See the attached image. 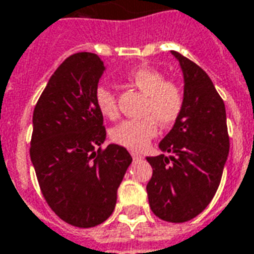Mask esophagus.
<instances>
[{
    "label": "esophagus",
    "mask_w": 254,
    "mask_h": 254,
    "mask_svg": "<svg viewBox=\"0 0 254 254\" xmlns=\"http://www.w3.org/2000/svg\"><path fill=\"white\" fill-rule=\"evenodd\" d=\"M131 156H132V159H134V160H138V159H142V156H141L139 153H135V152H132V153H131Z\"/></svg>",
    "instance_id": "1"
}]
</instances>
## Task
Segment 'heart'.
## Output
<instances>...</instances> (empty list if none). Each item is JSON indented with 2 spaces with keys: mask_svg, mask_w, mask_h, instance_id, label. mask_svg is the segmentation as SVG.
<instances>
[{
  "mask_svg": "<svg viewBox=\"0 0 254 254\" xmlns=\"http://www.w3.org/2000/svg\"><path fill=\"white\" fill-rule=\"evenodd\" d=\"M127 81L144 92L146 101L144 115L149 116L138 120H124L110 131V138L115 144L130 150L145 149L156 137L157 123L171 126L176 123L184 106V94L177 84L166 81L160 71L150 67H138L127 74ZM95 105L99 113L106 119L117 116V104L115 92L106 85L95 88Z\"/></svg>",
  "mask_w": 254,
  "mask_h": 254,
  "instance_id": "1",
  "label": "heart"
}]
</instances>
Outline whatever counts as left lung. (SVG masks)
<instances>
[{"instance_id":"8db88e82","label":"left lung","mask_w":254,"mask_h":254,"mask_svg":"<svg viewBox=\"0 0 254 254\" xmlns=\"http://www.w3.org/2000/svg\"><path fill=\"white\" fill-rule=\"evenodd\" d=\"M171 54L183 70L184 106L159 144L163 153L146 157L153 169L146 192L155 216L185 223L200 214L216 195L230 138L225 106L210 77L188 58Z\"/></svg>"}]
</instances>
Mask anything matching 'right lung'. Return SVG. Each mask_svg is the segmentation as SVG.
Listing matches in <instances>:
<instances>
[{"label": "right lung", "mask_w": 254, "mask_h": 254, "mask_svg": "<svg viewBox=\"0 0 254 254\" xmlns=\"http://www.w3.org/2000/svg\"><path fill=\"white\" fill-rule=\"evenodd\" d=\"M106 70L97 54L69 57L51 76L33 113L30 159L44 197L70 225L91 228L110 217L117 188L132 162L109 144L95 88Z\"/></svg>", "instance_id": "obj_1"}]
</instances>
